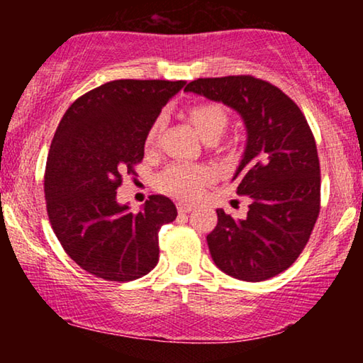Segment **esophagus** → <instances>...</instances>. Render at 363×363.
<instances>
[{
	"label": "esophagus",
	"instance_id": "1",
	"mask_svg": "<svg viewBox=\"0 0 363 363\" xmlns=\"http://www.w3.org/2000/svg\"><path fill=\"white\" fill-rule=\"evenodd\" d=\"M193 208H195V206L190 205V203H183V201L177 203V210H178V213H182V215H186V213H190Z\"/></svg>",
	"mask_w": 363,
	"mask_h": 363
}]
</instances>
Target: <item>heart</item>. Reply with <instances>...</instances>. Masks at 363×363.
I'll return each mask as SVG.
<instances>
[{
  "label": "heart",
  "instance_id": "heart-1",
  "mask_svg": "<svg viewBox=\"0 0 363 363\" xmlns=\"http://www.w3.org/2000/svg\"><path fill=\"white\" fill-rule=\"evenodd\" d=\"M188 118L195 125L198 133L205 138L220 137L228 125V113L225 107L216 102H198L188 107ZM163 128V117H157L148 127L145 145L150 148L158 142ZM215 177L210 167L191 165V163H175L160 177V186L183 200H195L201 195L203 188Z\"/></svg>",
  "mask_w": 363,
  "mask_h": 363
}]
</instances>
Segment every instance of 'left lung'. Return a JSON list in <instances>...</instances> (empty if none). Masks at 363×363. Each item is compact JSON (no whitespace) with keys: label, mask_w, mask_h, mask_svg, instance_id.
<instances>
[{"label":"left lung","mask_w":363,"mask_h":363,"mask_svg":"<svg viewBox=\"0 0 363 363\" xmlns=\"http://www.w3.org/2000/svg\"><path fill=\"white\" fill-rule=\"evenodd\" d=\"M240 113L246 148L233 180L251 198L245 220L216 210L206 236L215 264L247 282L286 271L309 241L320 210V167L304 113L281 89L252 76L196 79L185 87Z\"/></svg>","instance_id":"1"}]
</instances>
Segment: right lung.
<instances>
[{
  "label": "right lung",
  "instance_id": "add662e5",
  "mask_svg": "<svg viewBox=\"0 0 363 363\" xmlns=\"http://www.w3.org/2000/svg\"><path fill=\"white\" fill-rule=\"evenodd\" d=\"M185 81L121 79L67 108L49 148L44 196L64 251L106 281H133L158 262V231L177 218L170 198L152 195L138 213L117 203L123 173L142 162L148 127Z\"/></svg>",
  "mask_w": 363,
  "mask_h": 363
}]
</instances>
